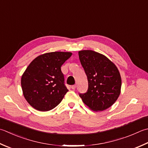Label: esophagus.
I'll return each instance as SVG.
<instances>
[{"mask_svg":"<svg viewBox=\"0 0 148 148\" xmlns=\"http://www.w3.org/2000/svg\"><path fill=\"white\" fill-rule=\"evenodd\" d=\"M76 88V85H74L71 86V88L72 89H75Z\"/></svg>","mask_w":148,"mask_h":148,"instance_id":"1","label":"esophagus"}]
</instances>
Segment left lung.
<instances>
[{"label": "left lung", "mask_w": 148, "mask_h": 148, "mask_svg": "<svg viewBox=\"0 0 148 148\" xmlns=\"http://www.w3.org/2000/svg\"><path fill=\"white\" fill-rule=\"evenodd\" d=\"M88 78V88L80 94L83 102L92 110H105L115 103L121 90V77L117 67L101 53L91 50L78 52Z\"/></svg>", "instance_id": "left-lung-1"}]
</instances>
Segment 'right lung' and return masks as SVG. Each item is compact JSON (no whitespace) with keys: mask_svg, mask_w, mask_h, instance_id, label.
Here are the masks:
<instances>
[{"mask_svg":"<svg viewBox=\"0 0 148 148\" xmlns=\"http://www.w3.org/2000/svg\"><path fill=\"white\" fill-rule=\"evenodd\" d=\"M71 52H51L37 56L21 77L23 95L38 111L51 110L58 106L69 90L64 85L61 66L72 56Z\"/></svg>","mask_w":148,"mask_h":148,"instance_id":"add662e5","label":"right lung"}]
</instances>
